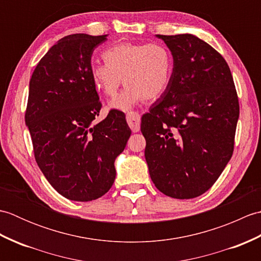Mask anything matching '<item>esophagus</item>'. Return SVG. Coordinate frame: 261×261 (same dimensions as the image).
Segmentation results:
<instances>
[{"instance_id": "1", "label": "esophagus", "mask_w": 261, "mask_h": 261, "mask_svg": "<svg viewBox=\"0 0 261 261\" xmlns=\"http://www.w3.org/2000/svg\"><path fill=\"white\" fill-rule=\"evenodd\" d=\"M126 121L132 132H138L140 130V115L137 112H129L126 114Z\"/></svg>"}]
</instances>
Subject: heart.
Here are the masks:
<instances>
[{"label": "heart", "mask_w": 261, "mask_h": 261, "mask_svg": "<svg viewBox=\"0 0 261 261\" xmlns=\"http://www.w3.org/2000/svg\"><path fill=\"white\" fill-rule=\"evenodd\" d=\"M102 58L104 64L91 66L96 91L113 97L122 80L125 84L120 95L109 103V110L127 112L146 97H159L173 75V57L163 43L122 42L105 49Z\"/></svg>", "instance_id": "1"}]
</instances>
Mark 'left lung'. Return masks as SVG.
Listing matches in <instances>:
<instances>
[{
    "label": "left lung",
    "instance_id": "1",
    "mask_svg": "<svg viewBox=\"0 0 261 261\" xmlns=\"http://www.w3.org/2000/svg\"><path fill=\"white\" fill-rule=\"evenodd\" d=\"M173 56L166 91L141 119L151 180L188 199L210 190L233 152L239 102L224 58L190 33L156 35Z\"/></svg>",
    "mask_w": 261,
    "mask_h": 261
}]
</instances>
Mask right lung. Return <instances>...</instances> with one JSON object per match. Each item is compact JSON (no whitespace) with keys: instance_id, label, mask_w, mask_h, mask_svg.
Returning a JSON list of instances; mask_svg holds the SVG:
<instances>
[{"instance_id":"right-lung-1","label":"right lung","mask_w":261,"mask_h":261,"mask_svg":"<svg viewBox=\"0 0 261 261\" xmlns=\"http://www.w3.org/2000/svg\"><path fill=\"white\" fill-rule=\"evenodd\" d=\"M107 37L62 38L41 58L29 83L25 125L36 162L55 190L71 201H93L110 190L114 162L131 135L118 111L95 121L102 105L91 79V58Z\"/></svg>"}]
</instances>
